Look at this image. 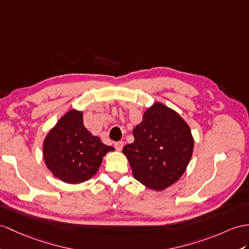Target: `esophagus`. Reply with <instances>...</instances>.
Here are the masks:
<instances>
[{"label":"esophagus","mask_w":249,"mask_h":249,"mask_svg":"<svg viewBox=\"0 0 249 249\" xmlns=\"http://www.w3.org/2000/svg\"><path fill=\"white\" fill-rule=\"evenodd\" d=\"M124 142H115V144H114V147H115V149H116L117 151H120L121 149H123V147H124Z\"/></svg>","instance_id":"obj_1"}]
</instances>
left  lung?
<instances>
[{"mask_svg":"<svg viewBox=\"0 0 249 249\" xmlns=\"http://www.w3.org/2000/svg\"><path fill=\"white\" fill-rule=\"evenodd\" d=\"M133 136L134 142L124 145L123 152L135 179L156 191L179 179L191 160L195 141L177 112L155 102L144 112Z\"/></svg>","mask_w":249,"mask_h":249,"instance_id":"8db88e82","label":"left lung"}]
</instances>
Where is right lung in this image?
I'll use <instances>...</instances> for the list:
<instances>
[{"mask_svg":"<svg viewBox=\"0 0 249 249\" xmlns=\"http://www.w3.org/2000/svg\"><path fill=\"white\" fill-rule=\"evenodd\" d=\"M83 114L71 110L48 132L43 142L46 167L68 184H80L98 171L102 157L114 151L83 124Z\"/></svg>","mask_w":249,"mask_h":249,"instance_id":"obj_1","label":"right lung"}]
</instances>
